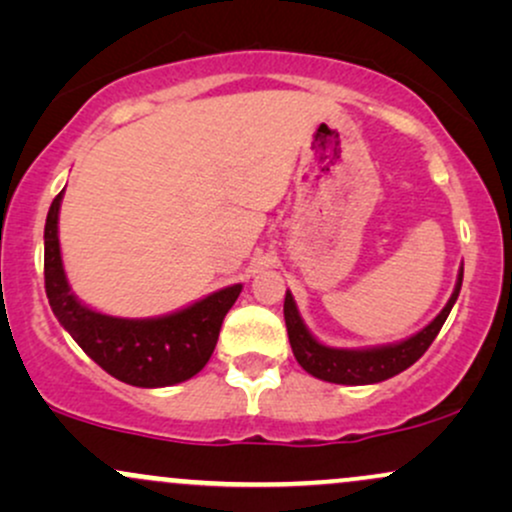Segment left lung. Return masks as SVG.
I'll return each instance as SVG.
<instances>
[{"instance_id":"obj_1","label":"left lung","mask_w":512,"mask_h":512,"mask_svg":"<svg viewBox=\"0 0 512 512\" xmlns=\"http://www.w3.org/2000/svg\"><path fill=\"white\" fill-rule=\"evenodd\" d=\"M462 272L464 269L460 267V274H457V284H455V291H452L450 301L445 303V308L433 317V322H428L424 330L411 334L409 339H402V342L370 346V349H337V346H327L317 342L313 334H310L308 327H305L291 291H286L284 320H286V330H289L293 356H296V361L301 363L303 370H308V373L315 375V378L327 380V383H337V385L383 383V380L392 378V375L407 370L411 363H416L426 354L428 346H431L433 339L438 337L443 322L448 320L457 296H460Z\"/></svg>"}]
</instances>
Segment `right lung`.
Here are the masks:
<instances>
[{
  "label": "right lung",
  "mask_w": 512,
  "mask_h": 512,
  "mask_svg": "<svg viewBox=\"0 0 512 512\" xmlns=\"http://www.w3.org/2000/svg\"><path fill=\"white\" fill-rule=\"evenodd\" d=\"M62 195L64 190L52 199L45 221V293L60 325L105 373L127 385L168 387L197 375L214 354L223 317L243 284L226 286L161 317L129 320L96 313L74 296L64 274L57 236Z\"/></svg>",
  "instance_id": "right-lung-1"
}]
</instances>
